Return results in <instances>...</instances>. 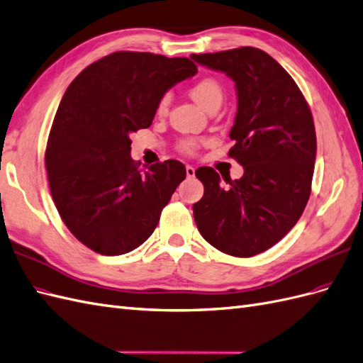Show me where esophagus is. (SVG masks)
<instances>
[{"mask_svg":"<svg viewBox=\"0 0 363 363\" xmlns=\"http://www.w3.org/2000/svg\"><path fill=\"white\" fill-rule=\"evenodd\" d=\"M186 175H188L189 179H192L194 175H195V168L194 166H191V164H186Z\"/></svg>","mask_w":363,"mask_h":363,"instance_id":"34e87169","label":"esophagus"}]
</instances>
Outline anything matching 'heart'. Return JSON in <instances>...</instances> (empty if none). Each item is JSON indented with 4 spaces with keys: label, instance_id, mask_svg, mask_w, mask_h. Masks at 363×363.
I'll list each match as a JSON object with an SVG mask.
<instances>
[{
    "label": "heart",
    "instance_id": "obj_1",
    "mask_svg": "<svg viewBox=\"0 0 363 363\" xmlns=\"http://www.w3.org/2000/svg\"><path fill=\"white\" fill-rule=\"evenodd\" d=\"M191 97L200 106L208 110L213 102H218V101L221 102L223 86L217 79H215V77H209V76L201 77L200 81H197L191 86ZM168 106H169V96L164 94L160 97V101L157 104V113L164 114L166 111H168ZM199 146H200V142L195 139H183L179 143L180 151L184 154H189V155L197 152Z\"/></svg>",
    "mask_w": 363,
    "mask_h": 363
}]
</instances>
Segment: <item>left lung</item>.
I'll list each match as a JSON object with an SVG mask.
<instances>
[{
	"instance_id": "obj_1",
	"label": "left lung",
	"mask_w": 363,
	"mask_h": 363,
	"mask_svg": "<svg viewBox=\"0 0 363 363\" xmlns=\"http://www.w3.org/2000/svg\"><path fill=\"white\" fill-rule=\"evenodd\" d=\"M192 60L235 81L238 111L230 130L229 157L244 175L223 177L201 166L204 184L194 204L203 238L238 258L255 257L282 240L306 209L316 159L315 122L293 77L255 47L192 55Z\"/></svg>"
}]
</instances>
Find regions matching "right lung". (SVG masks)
<instances>
[{"mask_svg":"<svg viewBox=\"0 0 363 363\" xmlns=\"http://www.w3.org/2000/svg\"><path fill=\"white\" fill-rule=\"evenodd\" d=\"M195 73L189 57L114 52L68 85L48 134L45 169L64 224L88 249L128 253L157 228L186 168L164 160L142 172L130 155V134L151 126L160 97Z\"/></svg>","mask_w":363,"mask_h":363,"instance_id":"right-lung-1","label":"right lung"}]
</instances>
